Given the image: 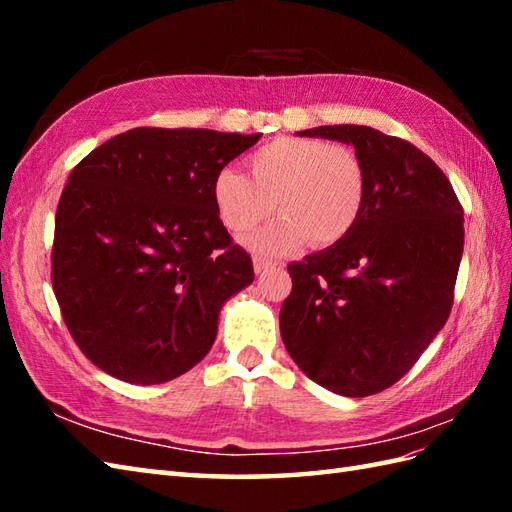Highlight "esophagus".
Listing matches in <instances>:
<instances>
[{
    "label": "esophagus",
    "instance_id": "obj_1",
    "mask_svg": "<svg viewBox=\"0 0 512 512\" xmlns=\"http://www.w3.org/2000/svg\"><path fill=\"white\" fill-rule=\"evenodd\" d=\"M253 264H255V273H257V275H264V273H268V270H273V268L281 266V264L273 262V259H264V257H255Z\"/></svg>",
    "mask_w": 512,
    "mask_h": 512
}]
</instances>
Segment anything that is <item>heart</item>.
Listing matches in <instances>:
<instances>
[{"label":"heart","instance_id":"b5f03b06","mask_svg":"<svg viewBox=\"0 0 512 512\" xmlns=\"http://www.w3.org/2000/svg\"><path fill=\"white\" fill-rule=\"evenodd\" d=\"M250 176L222 167L213 176L211 198L231 233L250 231L273 213H281L246 244L264 255L310 246L325 248L352 233L363 213L367 176L363 160L350 147L319 138L279 136L248 156Z\"/></svg>","mask_w":512,"mask_h":512}]
</instances>
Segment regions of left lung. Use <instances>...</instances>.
Segmentation results:
<instances>
[{"label":"left lung","instance_id":"1","mask_svg":"<svg viewBox=\"0 0 512 512\" xmlns=\"http://www.w3.org/2000/svg\"><path fill=\"white\" fill-rule=\"evenodd\" d=\"M299 136L354 145L367 195L352 233L288 266L279 330L301 372L363 398L405 376L444 328L464 250V211L427 154L365 125Z\"/></svg>","mask_w":512,"mask_h":512}]
</instances>
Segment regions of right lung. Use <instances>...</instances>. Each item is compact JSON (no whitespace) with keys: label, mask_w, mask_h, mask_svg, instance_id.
Listing matches in <instances>:
<instances>
[{"label":"right lung","mask_w":512,"mask_h":512,"mask_svg":"<svg viewBox=\"0 0 512 512\" xmlns=\"http://www.w3.org/2000/svg\"><path fill=\"white\" fill-rule=\"evenodd\" d=\"M259 138L136 127L72 169L54 215L52 290L103 372L158 385L209 354L224 301L255 279L211 182Z\"/></svg>","instance_id":"add662e5"}]
</instances>
